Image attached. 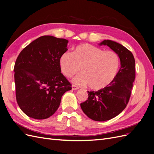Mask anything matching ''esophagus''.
Masks as SVG:
<instances>
[{
  "instance_id": "34e87169",
  "label": "esophagus",
  "mask_w": 154,
  "mask_h": 154,
  "mask_svg": "<svg viewBox=\"0 0 154 154\" xmlns=\"http://www.w3.org/2000/svg\"><path fill=\"white\" fill-rule=\"evenodd\" d=\"M72 90H79V87H77V86H75V85H72Z\"/></svg>"
}]
</instances>
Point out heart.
<instances>
[{"label":"heart","instance_id":"heart-1","mask_svg":"<svg viewBox=\"0 0 154 154\" xmlns=\"http://www.w3.org/2000/svg\"><path fill=\"white\" fill-rule=\"evenodd\" d=\"M120 61L114 51L90 44L77 46L73 53L64 52L59 58V67L64 76L72 77L81 70L82 73L73 79L77 85H87L91 90H100L115 80Z\"/></svg>","mask_w":154,"mask_h":154}]
</instances>
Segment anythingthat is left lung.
I'll return each instance as SVG.
<instances>
[{"label":"left lung","instance_id":"left-lung-1","mask_svg":"<svg viewBox=\"0 0 154 154\" xmlns=\"http://www.w3.org/2000/svg\"><path fill=\"white\" fill-rule=\"evenodd\" d=\"M107 45L120 57L121 67L113 82L97 91H88V100L81 103L82 110L95 121L104 122L116 117L127 105L136 76L135 59L122 45L109 39L99 45Z\"/></svg>","mask_w":154,"mask_h":154}]
</instances>
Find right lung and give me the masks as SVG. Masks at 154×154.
<instances>
[{"label": "right lung", "mask_w": 154, "mask_h": 154, "mask_svg": "<svg viewBox=\"0 0 154 154\" xmlns=\"http://www.w3.org/2000/svg\"><path fill=\"white\" fill-rule=\"evenodd\" d=\"M68 41L43 36L25 47L14 64L16 98L27 116L43 120L54 115L71 84L59 67V58L68 51Z\"/></svg>", "instance_id": "add662e5"}]
</instances>
